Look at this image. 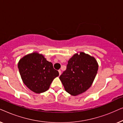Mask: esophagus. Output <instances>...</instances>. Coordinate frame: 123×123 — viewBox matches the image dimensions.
I'll list each match as a JSON object with an SVG mask.
<instances>
[{
  "label": "esophagus",
  "instance_id": "obj_1",
  "mask_svg": "<svg viewBox=\"0 0 123 123\" xmlns=\"http://www.w3.org/2000/svg\"><path fill=\"white\" fill-rule=\"evenodd\" d=\"M58 72H59V75L61 74V73H62L61 70H58Z\"/></svg>",
  "mask_w": 123,
  "mask_h": 123
}]
</instances>
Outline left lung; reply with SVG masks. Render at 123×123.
I'll return each instance as SVG.
<instances>
[{
  "instance_id": "left-lung-1",
  "label": "left lung",
  "mask_w": 123,
  "mask_h": 123,
  "mask_svg": "<svg viewBox=\"0 0 123 123\" xmlns=\"http://www.w3.org/2000/svg\"><path fill=\"white\" fill-rule=\"evenodd\" d=\"M98 63L93 56L80 52L68 60L67 69L59 79L65 90L72 96L85 92L91 86L98 70Z\"/></svg>"
}]
</instances>
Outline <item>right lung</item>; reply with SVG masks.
I'll return each instance as SVG.
<instances>
[{"label":"right lung","mask_w":123,"mask_h":123,"mask_svg":"<svg viewBox=\"0 0 123 123\" xmlns=\"http://www.w3.org/2000/svg\"><path fill=\"white\" fill-rule=\"evenodd\" d=\"M18 68L25 85L36 93L46 91L54 79L59 76L53 64L37 53L23 56L18 62Z\"/></svg>","instance_id":"1"}]
</instances>
